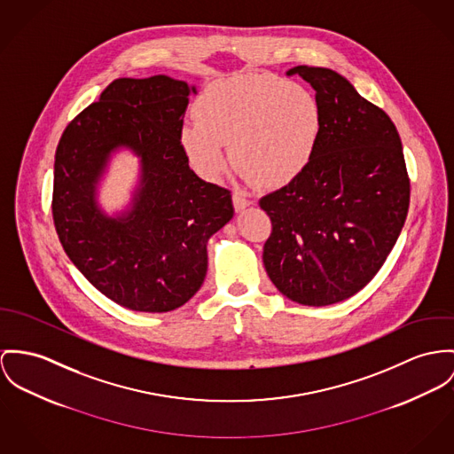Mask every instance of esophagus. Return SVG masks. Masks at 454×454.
Returning <instances> with one entry per match:
<instances>
[{"mask_svg":"<svg viewBox=\"0 0 454 454\" xmlns=\"http://www.w3.org/2000/svg\"><path fill=\"white\" fill-rule=\"evenodd\" d=\"M252 206V200H248V199H245L242 195H239V193H235L233 195V207L237 212H242V210L247 209V207H250Z\"/></svg>","mask_w":454,"mask_h":454,"instance_id":"obj_1","label":"esophagus"}]
</instances>
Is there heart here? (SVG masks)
I'll return each mask as SVG.
<instances>
[{
	"mask_svg": "<svg viewBox=\"0 0 454 454\" xmlns=\"http://www.w3.org/2000/svg\"><path fill=\"white\" fill-rule=\"evenodd\" d=\"M197 121L181 126L179 141L193 166L217 179L230 164L226 145L245 175L281 188L308 171L323 133L313 93L273 74H248L214 82L193 106Z\"/></svg>",
	"mask_w": 454,
	"mask_h": 454,
	"instance_id": "b5f03b06",
	"label": "heart"
}]
</instances>
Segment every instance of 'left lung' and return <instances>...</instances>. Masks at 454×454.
<instances>
[{
  "instance_id": "8db88e82",
  "label": "left lung",
  "mask_w": 454,
  "mask_h": 454,
  "mask_svg": "<svg viewBox=\"0 0 454 454\" xmlns=\"http://www.w3.org/2000/svg\"><path fill=\"white\" fill-rule=\"evenodd\" d=\"M313 86L323 133L308 171L261 199L273 223L262 262L279 292L330 306L373 278L404 226L410 179L399 133L339 72L297 66Z\"/></svg>"
}]
</instances>
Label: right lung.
Returning a JSON list of instances; mask_svg holds the SVG:
<instances>
[{"instance_id":"obj_1","label":"right lung","mask_w":454,"mask_h":454,"mask_svg":"<svg viewBox=\"0 0 454 454\" xmlns=\"http://www.w3.org/2000/svg\"><path fill=\"white\" fill-rule=\"evenodd\" d=\"M197 86L159 74L105 88L64 131L55 153L53 219L74 266L105 297L140 313L188 302L207 273L209 239L233 217L231 193L188 166L179 131ZM139 159L124 208L99 192L113 157Z\"/></svg>"}]
</instances>
